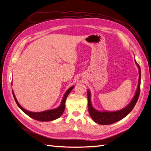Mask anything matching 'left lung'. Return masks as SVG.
Wrapping results in <instances>:
<instances>
[{"label":"left lung","instance_id":"left-lung-1","mask_svg":"<svg viewBox=\"0 0 151 151\" xmlns=\"http://www.w3.org/2000/svg\"><path fill=\"white\" fill-rule=\"evenodd\" d=\"M136 65L139 68V83L137 86L136 93L132 99V101L127 105V106L120 110L116 111H99L96 109H95L91 104V93L89 91H88V110L89 115L92 119L100 125H109L112 123L118 122L119 120L123 119L127 115L130 113V111L133 109L137 101L140 91V67L137 62L135 61Z\"/></svg>","mask_w":151,"mask_h":151}]
</instances>
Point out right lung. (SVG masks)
Masks as SVG:
<instances>
[{"instance_id": "1", "label": "right lung", "mask_w": 151, "mask_h": 151, "mask_svg": "<svg viewBox=\"0 0 151 151\" xmlns=\"http://www.w3.org/2000/svg\"><path fill=\"white\" fill-rule=\"evenodd\" d=\"M74 86L70 87V88L66 91V93H65L64 96H63V98L62 100L61 104L58 108L55 109H50V110L44 111L42 112H31L28 110H26L25 109H24L21 106V105L19 104V103H18V101H17L16 98L15 96L14 93L13 92V91H12V94H13L14 98L16 103L17 104V106H19V108L21 109V110L24 113H25L27 115H28L31 118H33V119L36 120L41 121V122H48V121H52V120H55L57 118L60 117L62 116L65 109V100L67 99V97L68 96V94L70 93V91L73 89V88H74Z\"/></svg>"}]
</instances>
